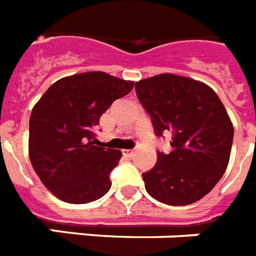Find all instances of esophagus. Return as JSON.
<instances>
[{"instance_id": "obj_1", "label": "esophagus", "mask_w": 256, "mask_h": 256, "mask_svg": "<svg viewBox=\"0 0 256 256\" xmlns=\"http://www.w3.org/2000/svg\"><path fill=\"white\" fill-rule=\"evenodd\" d=\"M134 149H124V150H122V154H124V156H126V157L134 156Z\"/></svg>"}]
</instances>
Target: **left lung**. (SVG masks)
Masks as SVG:
<instances>
[{
    "label": "left lung",
    "mask_w": 256,
    "mask_h": 256,
    "mask_svg": "<svg viewBox=\"0 0 256 256\" xmlns=\"http://www.w3.org/2000/svg\"><path fill=\"white\" fill-rule=\"evenodd\" d=\"M136 94L157 136L172 132L169 154L157 153L142 173L145 189L172 206L200 201L222 178L230 160L234 126L214 90L192 78L160 74L136 82Z\"/></svg>",
    "instance_id": "left-lung-1"
}]
</instances>
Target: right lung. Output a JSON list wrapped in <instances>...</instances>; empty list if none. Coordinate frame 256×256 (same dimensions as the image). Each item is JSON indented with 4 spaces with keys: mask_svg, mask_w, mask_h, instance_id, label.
<instances>
[{
    "mask_svg": "<svg viewBox=\"0 0 256 256\" xmlns=\"http://www.w3.org/2000/svg\"><path fill=\"white\" fill-rule=\"evenodd\" d=\"M134 84L103 71L75 74L51 84L32 107L28 157L55 197L88 204L111 189L110 173L122 152L95 145L94 128L114 100L130 94Z\"/></svg>",
    "mask_w": 256,
    "mask_h": 256,
    "instance_id": "right-lung-1",
    "label": "right lung"
}]
</instances>
